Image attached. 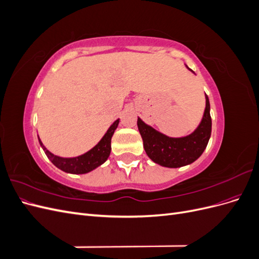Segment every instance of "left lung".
<instances>
[{"label":"left lung","mask_w":259,"mask_h":259,"mask_svg":"<svg viewBox=\"0 0 259 259\" xmlns=\"http://www.w3.org/2000/svg\"><path fill=\"white\" fill-rule=\"evenodd\" d=\"M188 69L192 71L190 68ZM205 99V110L201 123L197 130L185 137H168L138 117L137 126L143 138L145 151L154 163L161 166L176 168L191 164L200 158L208 144L211 133L210 107L206 95Z\"/></svg>","instance_id":"8db88e82"}]
</instances>
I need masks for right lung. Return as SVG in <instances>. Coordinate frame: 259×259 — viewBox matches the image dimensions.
I'll return each mask as SVG.
<instances>
[{
  "label": "right lung",
  "mask_w": 259,
  "mask_h": 259,
  "mask_svg": "<svg viewBox=\"0 0 259 259\" xmlns=\"http://www.w3.org/2000/svg\"><path fill=\"white\" fill-rule=\"evenodd\" d=\"M119 122L120 119L113 122L111 126L108 128L104 137L100 139V142L95 147L92 148L90 151L84 154L75 156V158H61V156L55 155L45 148L40 138H38V143H40L48 158L59 169L71 174H86L100 166L109 158L111 152V138L117 125H119Z\"/></svg>",
  "instance_id": "add662e5"
}]
</instances>
